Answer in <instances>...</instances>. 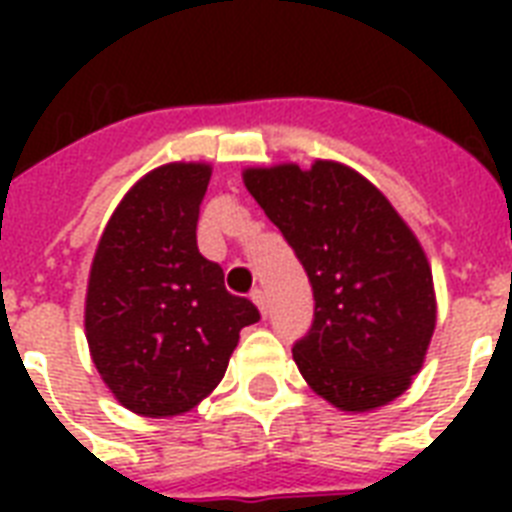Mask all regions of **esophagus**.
<instances>
[{
  "instance_id": "obj_1",
  "label": "esophagus",
  "mask_w": 512,
  "mask_h": 512,
  "mask_svg": "<svg viewBox=\"0 0 512 512\" xmlns=\"http://www.w3.org/2000/svg\"><path fill=\"white\" fill-rule=\"evenodd\" d=\"M252 303L257 305V311H260V316H268V297H265V292L263 289H255V292H252Z\"/></svg>"
}]
</instances>
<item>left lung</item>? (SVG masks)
Returning <instances> with one entry per match:
<instances>
[{
    "mask_svg": "<svg viewBox=\"0 0 512 512\" xmlns=\"http://www.w3.org/2000/svg\"><path fill=\"white\" fill-rule=\"evenodd\" d=\"M244 185L311 279L313 324L292 348L305 382L342 412L390 404L436 329L433 273L412 228L340 162L249 167Z\"/></svg>",
    "mask_w": 512,
    "mask_h": 512,
    "instance_id": "obj_1",
    "label": "left lung"
}]
</instances>
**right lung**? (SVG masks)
<instances>
[{
    "label": "right lung",
    "mask_w": 512,
    "mask_h": 512,
    "mask_svg": "<svg viewBox=\"0 0 512 512\" xmlns=\"http://www.w3.org/2000/svg\"><path fill=\"white\" fill-rule=\"evenodd\" d=\"M212 167L170 162L124 193L92 257L84 332L95 369L140 417L191 412L223 380L239 332L260 319L196 247Z\"/></svg>",
    "instance_id": "add662e5"
}]
</instances>
